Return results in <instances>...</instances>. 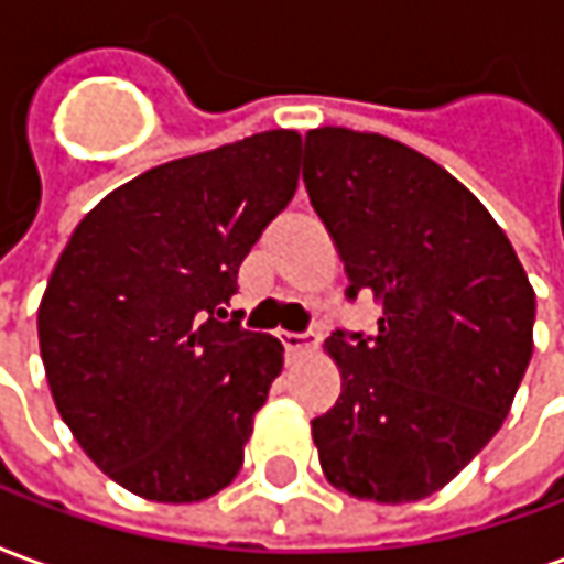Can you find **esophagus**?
I'll return each instance as SVG.
<instances>
[{"label": "esophagus", "mask_w": 564, "mask_h": 564, "mask_svg": "<svg viewBox=\"0 0 564 564\" xmlns=\"http://www.w3.org/2000/svg\"><path fill=\"white\" fill-rule=\"evenodd\" d=\"M278 338L286 347V354H305V350L317 347V335L314 332H281Z\"/></svg>", "instance_id": "obj_1"}]
</instances>
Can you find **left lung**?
I'll return each mask as SVG.
<instances>
[{
  "label": "left lung",
  "mask_w": 564,
  "mask_h": 564,
  "mask_svg": "<svg viewBox=\"0 0 564 564\" xmlns=\"http://www.w3.org/2000/svg\"><path fill=\"white\" fill-rule=\"evenodd\" d=\"M307 198L375 335L326 338L341 399L314 420L332 486L404 505L447 486L492 441L532 359L534 290L489 210L423 153L375 132L311 129Z\"/></svg>",
  "instance_id": "left-lung-1"
}]
</instances>
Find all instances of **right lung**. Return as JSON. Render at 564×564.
I'll use <instances>...</instances> for the list:
<instances>
[{
	"label": "right lung",
	"mask_w": 564,
	"mask_h": 564,
	"mask_svg": "<svg viewBox=\"0 0 564 564\" xmlns=\"http://www.w3.org/2000/svg\"><path fill=\"white\" fill-rule=\"evenodd\" d=\"M302 135L271 129L139 174L78 223L44 290L59 416L115 484L186 505L245 462L283 347L223 323L238 269L299 186Z\"/></svg>",
	"instance_id": "right-lung-1"
}]
</instances>
